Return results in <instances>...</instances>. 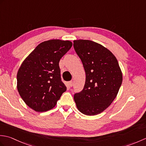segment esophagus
I'll return each instance as SVG.
<instances>
[{"label":"esophagus","mask_w":146,"mask_h":146,"mask_svg":"<svg viewBox=\"0 0 146 146\" xmlns=\"http://www.w3.org/2000/svg\"><path fill=\"white\" fill-rule=\"evenodd\" d=\"M68 84H69V85L70 86H73V81H70V82H68Z\"/></svg>","instance_id":"obj_1"}]
</instances>
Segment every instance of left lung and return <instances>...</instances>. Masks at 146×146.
<instances>
[{
    "label": "left lung",
    "instance_id": "obj_1",
    "mask_svg": "<svg viewBox=\"0 0 146 146\" xmlns=\"http://www.w3.org/2000/svg\"><path fill=\"white\" fill-rule=\"evenodd\" d=\"M73 46L86 73L83 89L74 95L76 107L86 115L100 113L115 98L122 85L119 63L108 49L90 40H75Z\"/></svg>",
    "mask_w": 146,
    "mask_h": 146
}]
</instances>
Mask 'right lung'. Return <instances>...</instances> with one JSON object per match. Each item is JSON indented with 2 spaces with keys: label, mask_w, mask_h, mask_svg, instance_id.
<instances>
[{
  "label": "right lung",
  "mask_w": 146,
  "mask_h": 146,
  "mask_svg": "<svg viewBox=\"0 0 146 146\" xmlns=\"http://www.w3.org/2000/svg\"><path fill=\"white\" fill-rule=\"evenodd\" d=\"M70 41L52 39L37 46L18 70L17 90L36 111L53 108L66 87L61 81L59 62L72 46Z\"/></svg>",
  "instance_id": "obj_1"
}]
</instances>
